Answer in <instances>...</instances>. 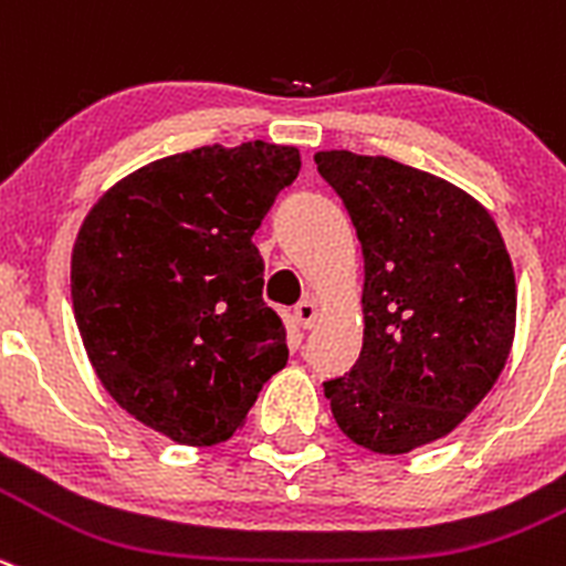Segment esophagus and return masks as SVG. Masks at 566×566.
Segmentation results:
<instances>
[{"label":"esophagus","instance_id":"34e87169","mask_svg":"<svg viewBox=\"0 0 566 566\" xmlns=\"http://www.w3.org/2000/svg\"><path fill=\"white\" fill-rule=\"evenodd\" d=\"M295 321H298L301 329H313L315 321H318V304L315 301H301L295 307Z\"/></svg>","mask_w":566,"mask_h":566}]
</instances>
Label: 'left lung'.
<instances>
[{
    "label": "left lung",
    "instance_id": "1",
    "mask_svg": "<svg viewBox=\"0 0 566 566\" xmlns=\"http://www.w3.org/2000/svg\"><path fill=\"white\" fill-rule=\"evenodd\" d=\"M366 259L363 352L324 385L343 436L405 455L450 436L485 399L514 346L516 279L480 200L385 156L321 150Z\"/></svg>",
    "mask_w": 566,
    "mask_h": 566
}]
</instances>
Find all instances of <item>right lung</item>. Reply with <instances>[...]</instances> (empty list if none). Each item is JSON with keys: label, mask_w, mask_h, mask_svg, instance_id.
Segmentation results:
<instances>
[{"label": "right lung", "mask_w": 566, "mask_h": 566, "mask_svg": "<svg viewBox=\"0 0 566 566\" xmlns=\"http://www.w3.org/2000/svg\"><path fill=\"white\" fill-rule=\"evenodd\" d=\"M295 147L158 158L116 181L72 248V307L94 374L136 421L187 447L229 441L287 363L251 242L295 181Z\"/></svg>", "instance_id": "obj_1"}]
</instances>
